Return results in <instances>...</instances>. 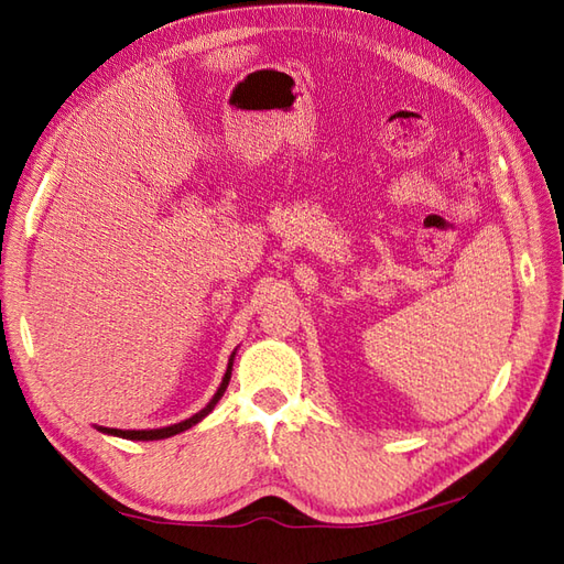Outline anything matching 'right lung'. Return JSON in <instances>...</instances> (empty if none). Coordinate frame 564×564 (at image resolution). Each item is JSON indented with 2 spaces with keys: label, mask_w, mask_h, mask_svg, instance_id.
Returning a JSON list of instances; mask_svg holds the SVG:
<instances>
[{
  "label": "right lung",
  "mask_w": 564,
  "mask_h": 564,
  "mask_svg": "<svg viewBox=\"0 0 564 564\" xmlns=\"http://www.w3.org/2000/svg\"><path fill=\"white\" fill-rule=\"evenodd\" d=\"M235 354H237V349L230 354V361H227V370H225V376H223V382H220V388L215 390L213 400L206 406H203L200 412H196L194 416H188V419H184V422H178V424L162 426V429H109V426H97V431H101V434H109V436L128 438V441H160V438H170V436L182 434V431H188L191 426H196L198 422H203V419H206L215 410V404L220 402L227 386H230L232 366H235Z\"/></svg>",
  "instance_id": "1"
}]
</instances>
